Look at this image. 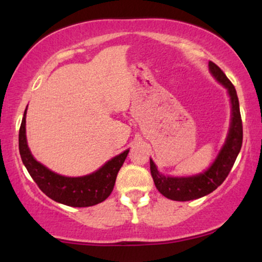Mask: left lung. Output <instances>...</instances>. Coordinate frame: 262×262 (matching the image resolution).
<instances>
[{"label": "left lung", "instance_id": "1", "mask_svg": "<svg viewBox=\"0 0 262 262\" xmlns=\"http://www.w3.org/2000/svg\"><path fill=\"white\" fill-rule=\"evenodd\" d=\"M209 69L212 76L228 89L231 102L230 128H229L228 137L225 139L223 148L221 149L216 160L204 173L193 175V177L174 178L161 174L157 170L154 161L150 159V171H151L156 188L166 198L177 200V202H187V200L202 198L210 194L218 186L223 184V181L230 173L242 146V119L236 89L230 80L221 70V68L211 60L209 62Z\"/></svg>", "mask_w": 262, "mask_h": 262}]
</instances>
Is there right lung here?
Segmentation results:
<instances>
[{
    "instance_id": "1",
    "label": "right lung",
    "mask_w": 262,
    "mask_h": 262,
    "mask_svg": "<svg viewBox=\"0 0 262 262\" xmlns=\"http://www.w3.org/2000/svg\"><path fill=\"white\" fill-rule=\"evenodd\" d=\"M26 112L27 108L19 131L20 155L28 173L42 193L57 203L73 207L93 206L108 198L128 149L113 157L94 173L78 178L63 177L38 162L31 154L26 138Z\"/></svg>"
}]
</instances>
